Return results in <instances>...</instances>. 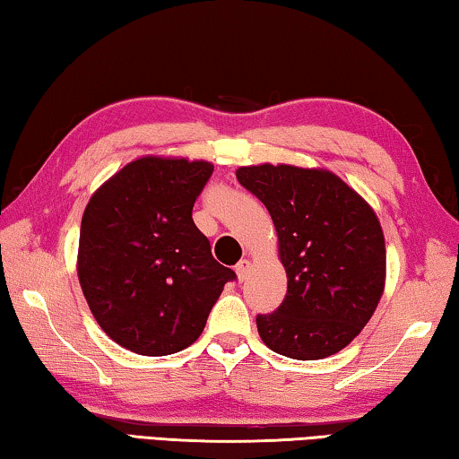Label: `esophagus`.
I'll return each mask as SVG.
<instances>
[{"label": "esophagus", "mask_w": 459, "mask_h": 459, "mask_svg": "<svg viewBox=\"0 0 459 459\" xmlns=\"http://www.w3.org/2000/svg\"><path fill=\"white\" fill-rule=\"evenodd\" d=\"M235 272H237L238 281H245L247 275H249V272H251V261H249V259H241V261H238V264H237Z\"/></svg>", "instance_id": "esophagus-1"}]
</instances>
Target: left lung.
<instances>
[{
    "instance_id": "obj_1",
    "label": "left lung",
    "mask_w": 459,
    "mask_h": 459,
    "mask_svg": "<svg viewBox=\"0 0 459 459\" xmlns=\"http://www.w3.org/2000/svg\"><path fill=\"white\" fill-rule=\"evenodd\" d=\"M237 179L272 216L288 278L280 308L257 316L261 341L302 361L341 351L386 286V243L374 208L321 167L247 165Z\"/></svg>"
}]
</instances>
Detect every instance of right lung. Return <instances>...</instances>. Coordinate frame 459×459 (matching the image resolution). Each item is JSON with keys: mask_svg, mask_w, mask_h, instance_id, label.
I'll use <instances>...</instances> for the list:
<instances>
[{"mask_svg": "<svg viewBox=\"0 0 459 459\" xmlns=\"http://www.w3.org/2000/svg\"><path fill=\"white\" fill-rule=\"evenodd\" d=\"M210 161L144 155L106 179L87 202L77 278L108 337L138 355H171L200 337L224 283L192 208Z\"/></svg>", "mask_w": 459, "mask_h": 459, "instance_id": "add662e5", "label": "right lung"}]
</instances>
